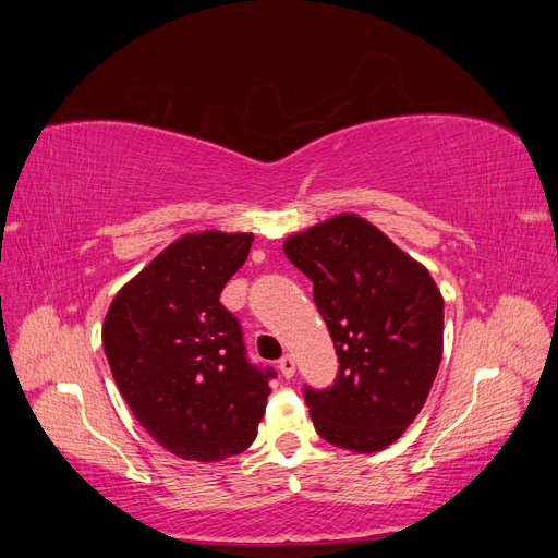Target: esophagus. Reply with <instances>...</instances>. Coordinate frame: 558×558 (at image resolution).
<instances>
[{
	"mask_svg": "<svg viewBox=\"0 0 558 558\" xmlns=\"http://www.w3.org/2000/svg\"><path fill=\"white\" fill-rule=\"evenodd\" d=\"M279 369L286 379H291L295 375V359L291 356V353H286V356L279 361Z\"/></svg>",
	"mask_w": 558,
	"mask_h": 558,
	"instance_id": "esophagus-1",
	"label": "esophagus"
}]
</instances>
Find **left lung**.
Here are the masks:
<instances>
[{"mask_svg":"<svg viewBox=\"0 0 558 558\" xmlns=\"http://www.w3.org/2000/svg\"><path fill=\"white\" fill-rule=\"evenodd\" d=\"M314 283L340 373L305 402L326 442L356 453L393 445L424 408L442 361L445 300L428 269L359 214L283 242Z\"/></svg>","mask_w":558,"mask_h":558,"instance_id":"1","label":"left lung"}]
</instances>
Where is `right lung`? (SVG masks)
Listing matches in <instances>:
<instances>
[{"label": "right lung", "instance_id": "1", "mask_svg": "<svg viewBox=\"0 0 558 558\" xmlns=\"http://www.w3.org/2000/svg\"><path fill=\"white\" fill-rule=\"evenodd\" d=\"M253 232H185L111 300L102 344L134 418L183 461L242 453L258 435L272 369L246 363L242 328L221 302Z\"/></svg>", "mask_w": 558, "mask_h": 558}]
</instances>
